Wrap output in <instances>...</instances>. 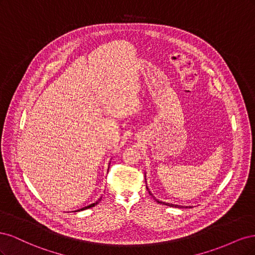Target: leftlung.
Here are the masks:
<instances>
[{"label":"left lung","instance_id":"8db88e82","mask_svg":"<svg viewBox=\"0 0 255 255\" xmlns=\"http://www.w3.org/2000/svg\"><path fill=\"white\" fill-rule=\"evenodd\" d=\"M144 177H145V172H144ZM145 183H146V181H145ZM146 189H148V191H149V194L153 197V199L155 200V201L157 202V203H159V204H163V205H167V206H170V207H180V208H183V207H191V206H183V205H177V204H172V203H168V202H163V201H160V200H158V199H156L155 197H154L153 195H152V192L149 190V188H148V185H146Z\"/></svg>","mask_w":255,"mask_h":255}]
</instances>
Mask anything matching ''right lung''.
Here are the masks:
<instances>
[{
	"instance_id": "right-lung-1",
	"label": "right lung",
	"mask_w": 255,
	"mask_h": 255,
	"mask_svg": "<svg viewBox=\"0 0 255 255\" xmlns=\"http://www.w3.org/2000/svg\"><path fill=\"white\" fill-rule=\"evenodd\" d=\"M109 168H110V164H109ZM101 199H102V197L100 198V199H98L95 203H92V204L87 205V206H85V207H82V208H80V210H76V211H73V212H80V211H84V210H88V208H90V207H94L95 205H97L100 201H101Z\"/></svg>"
}]
</instances>
